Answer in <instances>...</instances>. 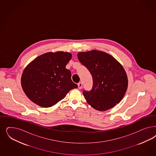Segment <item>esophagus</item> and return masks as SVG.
<instances>
[{
  "mask_svg": "<svg viewBox=\"0 0 156 156\" xmlns=\"http://www.w3.org/2000/svg\"><path fill=\"white\" fill-rule=\"evenodd\" d=\"M78 88H79V89H81L82 88V87H83V84H82V83H81V82H80V83H78Z\"/></svg>",
  "mask_w": 156,
  "mask_h": 156,
  "instance_id": "obj_1",
  "label": "esophagus"
}]
</instances>
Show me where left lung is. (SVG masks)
<instances>
[{
    "instance_id": "left-lung-1",
    "label": "left lung",
    "mask_w": 156,
    "mask_h": 156,
    "mask_svg": "<svg viewBox=\"0 0 156 156\" xmlns=\"http://www.w3.org/2000/svg\"><path fill=\"white\" fill-rule=\"evenodd\" d=\"M77 57L92 76V90L83 91L87 103L101 111L119 103L128 86L127 76L121 64L112 55L99 50L80 52Z\"/></svg>"
}]
</instances>
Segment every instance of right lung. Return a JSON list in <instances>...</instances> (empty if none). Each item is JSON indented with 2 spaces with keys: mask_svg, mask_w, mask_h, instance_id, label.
<instances>
[{
  "mask_svg": "<svg viewBox=\"0 0 156 156\" xmlns=\"http://www.w3.org/2000/svg\"><path fill=\"white\" fill-rule=\"evenodd\" d=\"M72 58L68 52H48L35 58L23 70L21 86L30 101L42 107L55 105L69 90L77 88L66 66Z\"/></svg>",
  "mask_w": 156,
  "mask_h": 156,
  "instance_id": "obj_1",
  "label": "right lung"
}]
</instances>
